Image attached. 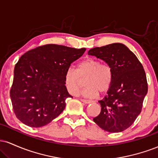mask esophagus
Masks as SVG:
<instances>
[{"label": "esophagus", "instance_id": "obj_1", "mask_svg": "<svg viewBox=\"0 0 158 158\" xmlns=\"http://www.w3.org/2000/svg\"><path fill=\"white\" fill-rule=\"evenodd\" d=\"M81 102L85 103V104H90V103L93 102V101L88 100V99H82V100H81Z\"/></svg>", "mask_w": 158, "mask_h": 158}]
</instances>
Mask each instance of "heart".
<instances>
[{
  "label": "heart",
  "mask_w": 158,
  "mask_h": 158,
  "mask_svg": "<svg viewBox=\"0 0 158 158\" xmlns=\"http://www.w3.org/2000/svg\"><path fill=\"white\" fill-rule=\"evenodd\" d=\"M113 70L109 64L100 63L97 59L88 58L77 65L76 70L69 68L64 74L66 89L72 95H77L85 79V88L81 94L86 98L97 97L99 92L108 91L113 81Z\"/></svg>",
  "instance_id": "heart-1"
}]
</instances>
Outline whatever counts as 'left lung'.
<instances>
[{
  "mask_svg": "<svg viewBox=\"0 0 158 158\" xmlns=\"http://www.w3.org/2000/svg\"><path fill=\"white\" fill-rule=\"evenodd\" d=\"M96 56L113 70V81L102 100L101 112L93 119L105 131L118 133L129 128L142 110L147 94L146 76L142 64L125 44L114 43L90 49Z\"/></svg>",
  "mask_w": 158,
  "mask_h": 158,
  "instance_id": "1",
  "label": "left lung"
}]
</instances>
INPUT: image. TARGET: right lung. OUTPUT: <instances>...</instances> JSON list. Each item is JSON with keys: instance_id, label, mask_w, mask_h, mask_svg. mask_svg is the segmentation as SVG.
<instances>
[{"instance_id": "1", "label": "right lung", "mask_w": 158, "mask_h": 158, "mask_svg": "<svg viewBox=\"0 0 158 158\" xmlns=\"http://www.w3.org/2000/svg\"><path fill=\"white\" fill-rule=\"evenodd\" d=\"M86 49L46 44L30 50L14 69L10 98L16 117L32 128L48 124L64 110L69 94L64 77Z\"/></svg>"}]
</instances>
